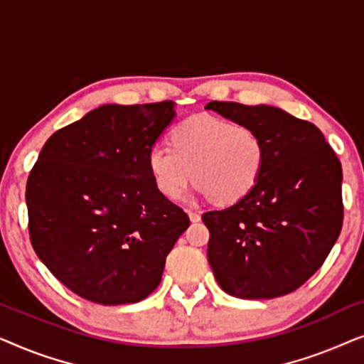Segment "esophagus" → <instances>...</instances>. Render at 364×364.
Returning <instances> with one entry per match:
<instances>
[{
    "label": "esophagus",
    "mask_w": 364,
    "mask_h": 364,
    "mask_svg": "<svg viewBox=\"0 0 364 364\" xmlns=\"http://www.w3.org/2000/svg\"><path fill=\"white\" fill-rule=\"evenodd\" d=\"M188 217H191L192 222H198V220H200V213L196 212V210H188Z\"/></svg>",
    "instance_id": "esophagus-1"
}]
</instances>
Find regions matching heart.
I'll return each mask as SVG.
<instances>
[{"instance_id": "obj_1", "label": "heart", "mask_w": 364, "mask_h": 364, "mask_svg": "<svg viewBox=\"0 0 364 364\" xmlns=\"http://www.w3.org/2000/svg\"><path fill=\"white\" fill-rule=\"evenodd\" d=\"M172 147L149 151V171L159 192L177 198L192 181L217 205H232L253 191L265 166V144L248 126L197 114L171 134Z\"/></svg>"}]
</instances>
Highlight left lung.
Instances as JSON below:
<instances>
[{
  "label": "left lung",
  "mask_w": 364,
  "mask_h": 364,
  "mask_svg": "<svg viewBox=\"0 0 364 364\" xmlns=\"http://www.w3.org/2000/svg\"><path fill=\"white\" fill-rule=\"evenodd\" d=\"M205 109L260 134L265 166L253 191L202 215L218 285L247 300L295 291L326 260L343 225L341 162L315 124L272 106Z\"/></svg>",
  "instance_id": "8db88e82"
}]
</instances>
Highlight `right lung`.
Segmentation results:
<instances>
[{"mask_svg": "<svg viewBox=\"0 0 364 364\" xmlns=\"http://www.w3.org/2000/svg\"><path fill=\"white\" fill-rule=\"evenodd\" d=\"M173 116L172 101L106 104L54 132L29 172V240L84 300L147 298L191 225L183 208L159 192L147 162Z\"/></svg>", "mask_w": 364, "mask_h": 364, "instance_id": "1", "label": "right lung"}]
</instances>
